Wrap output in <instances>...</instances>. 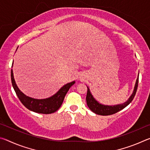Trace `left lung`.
Masks as SVG:
<instances>
[{
  "instance_id": "1",
  "label": "left lung",
  "mask_w": 150,
  "mask_h": 150,
  "mask_svg": "<svg viewBox=\"0 0 150 150\" xmlns=\"http://www.w3.org/2000/svg\"><path fill=\"white\" fill-rule=\"evenodd\" d=\"M138 79H139V75L138 77L137 78L135 87L134 88V91L130 97L128 98V100L123 104L121 105H116L114 106H108V105H102L98 102L97 100H95V98L93 97L92 94L91 93L90 90L88 87H87V96H86V100H87V104L88 107L90 108V110L93 112L94 113L98 115H102V116H108L111 115L113 114H115L118 112L122 110L123 108L126 107L129 104H130L132 100L134 99V96L136 93L137 88H138Z\"/></svg>"
}]
</instances>
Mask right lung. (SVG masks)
Returning a JSON list of instances; mask_svg holds the SVG:
<instances>
[{
    "label": "right lung",
    "instance_id": "1",
    "mask_svg": "<svg viewBox=\"0 0 150 150\" xmlns=\"http://www.w3.org/2000/svg\"><path fill=\"white\" fill-rule=\"evenodd\" d=\"M13 64V63H12ZM11 81L12 87L16 92V95L18 97L23 105L26 107L30 110L40 114H52L57 111L62 106L63 101L66 94L73 85H74L75 81L67 83L62 87L58 91V92L54 95L51 96L50 98H45V99H35L31 97H29L21 92L17 87L15 83L13 71L11 69Z\"/></svg>",
    "mask_w": 150,
    "mask_h": 150
}]
</instances>
